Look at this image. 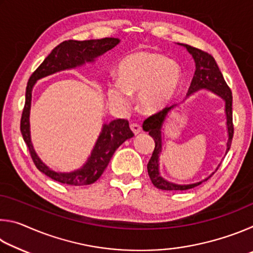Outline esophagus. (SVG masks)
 Here are the masks:
<instances>
[{"label": "esophagus", "mask_w": 253, "mask_h": 253, "mask_svg": "<svg viewBox=\"0 0 253 253\" xmlns=\"http://www.w3.org/2000/svg\"><path fill=\"white\" fill-rule=\"evenodd\" d=\"M130 129L132 130V132H134L135 135H137V134H139L140 131H142V126H140L139 124H137V123H131L130 124Z\"/></svg>", "instance_id": "esophagus-1"}]
</instances>
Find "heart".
Masks as SVG:
<instances>
[{
    "label": "heart",
    "instance_id": "heart-1",
    "mask_svg": "<svg viewBox=\"0 0 253 253\" xmlns=\"http://www.w3.org/2000/svg\"><path fill=\"white\" fill-rule=\"evenodd\" d=\"M182 69L177 62L157 52L128 55L118 67V81L107 84L111 104L123 107L128 95H137L142 109L152 113L168 106L182 84Z\"/></svg>",
    "mask_w": 253,
    "mask_h": 253
}]
</instances>
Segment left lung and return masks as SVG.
Masks as SVG:
<instances>
[{"instance_id": "1", "label": "left lung", "mask_w": 253, "mask_h": 253, "mask_svg": "<svg viewBox=\"0 0 253 253\" xmlns=\"http://www.w3.org/2000/svg\"><path fill=\"white\" fill-rule=\"evenodd\" d=\"M187 49L188 52L193 55L194 61H195V72L192 79V83L190 88H188L187 96H190L191 93L200 90V89L207 88L209 90L216 93L217 96L223 98L225 100V113H226V125H228V132H229V140L226 144V153L229 152L231 143H232L233 138V121H232V91L229 88V85L226 84L225 80L222 76V72L220 71L219 67H217L215 60L211 54L208 53L207 51H203L194 46H191L188 44H183ZM175 105L170 107H165L162 110L157 111V113L153 114L152 116L146 118L143 123V129L145 131H148L154 140H155V148H154L153 155L149 160L147 164V172L151 178L154 186L160 188V190L164 191H185L193 188L195 186H199L200 184H202L204 181L212 176H209L205 178L204 181L190 184V185H177V184H173L170 182H168L166 179L163 178L160 172H158V156L162 152V126L163 123L165 122V118L168 116L169 111L173 109Z\"/></svg>"}]
</instances>
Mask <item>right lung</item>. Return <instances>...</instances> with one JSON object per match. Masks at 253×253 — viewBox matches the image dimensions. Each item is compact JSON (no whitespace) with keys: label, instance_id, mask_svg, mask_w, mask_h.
I'll use <instances>...</instances> for the list:
<instances>
[{"label":"right lung","instance_id":"1","mask_svg":"<svg viewBox=\"0 0 253 253\" xmlns=\"http://www.w3.org/2000/svg\"><path fill=\"white\" fill-rule=\"evenodd\" d=\"M118 43L119 40L116 38H104L100 40L85 41H63L51 51V53L30 77L27 91H25L24 108L22 116H21V132H22V137L29 148L34 165L40 172L54 179V181L76 186L95 183L108 166V163L110 158L113 157L115 151L126 139L131 138L134 136V132L130 130L129 124L126 119H116V121L110 122L109 124H105L99 137H98L95 147L92 149L91 155L88 158L87 163L83 166V169L71 173L54 172L38 157L31 144V138H30L29 116L33 85L37 83V80L52 75L54 72L71 69V68L84 65V62L93 61V59L97 58L98 55L104 54Z\"/></svg>","mask_w":253,"mask_h":253}]
</instances>
